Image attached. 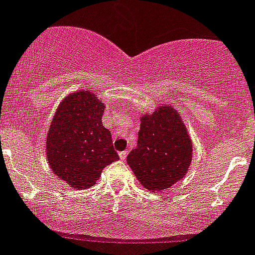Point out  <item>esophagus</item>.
<instances>
[{"instance_id":"obj_1","label":"esophagus","mask_w":255,"mask_h":255,"mask_svg":"<svg viewBox=\"0 0 255 255\" xmlns=\"http://www.w3.org/2000/svg\"><path fill=\"white\" fill-rule=\"evenodd\" d=\"M119 158H121V160H126V158H127V151L119 152Z\"/></svg>"}]
</instances>
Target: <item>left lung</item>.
<instances>
[{
	"label": "left lung",
	"instance_id": "1",
	"mask_svg": "<svg viewBox=\"0 0 255 255\" xmlns=\"http://www.w3.org/2000/svg\"><path fill=\"white\" fill-rule=\"evenodd\" d=\"M137 147L127 163L141 186L151 192L164 191L186 176L192 160L191 137L181 114L161 104L140 118Z\"/></svg>",
	"mask_w": 255,
	"mask_h": 255
}]
</instances>
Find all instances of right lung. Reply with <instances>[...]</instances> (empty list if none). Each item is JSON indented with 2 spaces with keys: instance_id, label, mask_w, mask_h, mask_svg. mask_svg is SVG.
<instances>
[{
  "instance_id": "right-lung-1",
  "label": "right lung",
  "mask_w": 255,
  "mask_h": 255,
  "mask_svg": "<svg viewBox=\"0 0 255 255\" xmlns=\"http://www.w3.org/2000/svg\"><path fill=\"white\" fill-rule=\"evenodd\" d=\"M106 104L90 90L73 91L57 106L46 137L51 170L75 190L94 186L106 165L119 159L103 126Z\"/></svg>"
}]
</instances>
